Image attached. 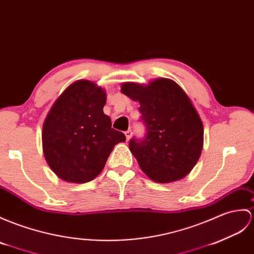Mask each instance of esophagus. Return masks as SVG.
Returning a JSON list of instances; mask_svg holds the SVG:
<instances>
[{"label": "esophagus", "mask_w": 254, "mask_h": 254, "mask_svg": "<svg viewBox=\"0 0 254 254\" xmlns=\"http://www.w3.org/2000/svg\"><path fill=\"white\" fill-rule=\"evenodd\" d=\"M125 134H126L127 140H128L129 138H131V136H132V131H131V129H127V131H126V132H125Z\"/></svg>", "instance_id": "1"}]
</instances>
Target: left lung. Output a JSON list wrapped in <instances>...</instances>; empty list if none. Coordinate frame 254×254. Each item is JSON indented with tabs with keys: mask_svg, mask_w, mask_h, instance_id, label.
I'll return each instance as SVG.
<instances>
[{
	"mask_svg": "<svg viewBox=\"0 0 254 254\" xmlns=\"http://www.w3.org/2000/svg\"><path fill=\"white\" fill-rule=\"evenodd\" d=\"M121 91L139 103L146 133L129 139L128 147L143 172L158 183L185 178L203 146L202 122L185 92L169 79L147 86L125 83Z\"/></svg>",
	"mask_w": 254,
	"mask_h": 254,
	"instance_id": "8db88e82",
	"label": "left lung"
}]
</instances>
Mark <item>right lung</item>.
Wrapping results in <instances>:
<instances>
[{
	"label": "right lung",
	"instance_id": "obj_1",
	"mask_svg": "<svg viewBox=\"0 0 254 254\" xmlns=\"http://www.w3.org/2000/svg\"><path fill=\"white\" fill-rule=\"evenodd\" d=\"M106 94L90 81L66 88L53 105L43 125V152L62 180L86 183L102 172L115 145L126 135L111 127L103 111Z\"/></svg>",
	"mask_w": 254,
	"mask_h": 254
}]
</instances>
